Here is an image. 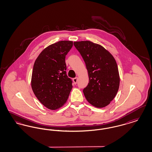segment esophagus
<instances>
[{
  "mask_svg": "<svg viewBox=\"0 0 152 152\" xmlns=\"http://www.w3.org/2000/svg\"><path fill=\"white\" fill-rule=\"evenodd\" d=\"M77 80H78V77H75V78H74L73 79V82H74V83L76 84V83H77Z\"/></svg>",
  "mask_w": 152,
  "mask_h": 152,
  "instance_id": "34e87169",
  "label": "esophagus"
}]
</instances>
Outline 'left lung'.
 <instances>
[{"label": "left lung", "mask_w": 152, "mask_h": 152, "mask_svg": "<svg viewBox=\"0 0 152 152\" xmlns=\"http://www.w3.org/2000/svg\"><path fill=\"white\" fill-rule=\"evenodd\" d=\"M73 44L86 63L89 83L83 89L91 105L103 108L115 97L120 86L116 60L102 46L90 41L75 42Z\"/></svg>", "instance_id": "left-lung-1"}]
</instances>
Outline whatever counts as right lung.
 I'll return each mask as SVG.
<instances>
[{"mask_svg":"<svg viewBox=\"0 0 152 152\" xmlns=\"http://www.w3.org/2000/svg\"><path fill=\"white\" fill-rule=\"evenodd\" d=\"M72 46V41L52 44L35 61L31 78L32 91L39 101L51 110L65 104L72 88V81L66 74L65 60Z\"/></svg>","mask_w":152,"mask_h":152,"instance_id":"add662e5","label":"right lung"}]
</instances>
